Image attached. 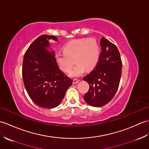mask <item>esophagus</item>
Here are the masks:
<instances>
[{
  "mask_svg": "<svg viewBox=\"0 0 149 149\" xmlns=\"http://www.w3.org/2000/svg\"><path fill=\"white\" fill-rule=\"evenodd\" d=\"M79 81H80V80L77 79H75L73 80V84H77V83H79Z\"/></svg>",
  "mask_w": 149,
  "mask_h": 149,
  "instance_id": "esophagus-1",
  "label": "esophagus"
}]
</instances>
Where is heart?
Returning a JSON list of instances; mask_svg holds the SVG:
<instances>
[{
	"instance_id": "b5f03b06",
	"label": "heart",
	"mask_w": 149,
	"mask_h": 149,
	"mask_svg": "<svg viewBox=\"0 0 149 149\" xmlns=\"http://www.w3.org/2000/svg\"><path fill=\"white\" fill-rule=\"evenodd\" d=\"M63 51L57 52L55 58L61 70L68 72L77 65L69 74L70 77H79L85 70H90L97 64L100 57V47L93 38L73 40L63 46Z\"/></svg>"
}]
</instances>
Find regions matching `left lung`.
<instances>
[{
    "mask_svg": "<svg viewBox=\"0 0 149 149\" xmlns=\"http://www.w3.org/2000/svg\"><path fill=\"white\" fill-rule=\"evenodd\" d=\"M100 45L99 62L93 70L83 77L90 85L84 99L93 107H102L113 99L118 88L122 74V63L116 45L105 38H101Z\"/></svg>",
    "mask_w": 149,
    "mask_h": 149,
    "instance_id": "1",
    "label": "left lung"
}]
</instances>
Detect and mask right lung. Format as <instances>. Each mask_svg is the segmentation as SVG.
Listing matches in <instances>:
<instances>
[{"instance_id": "obj_1", "label": "right lung", "mask_w": 149, "mask_h": 149, "mask_svg": "<svg viewBox=\"0 0 149 149\" xmlns=\"http://www.w3.org/2000/svg\"><path fill=\"white\" fill-rule=\"evenodd\" d=\"M50 40H58L54 36L43 34L31 43L24 56L22 77L33 102L43 108L52 109L61 102L72 80L57 64Z\"/></svg>"}]
</instances>
